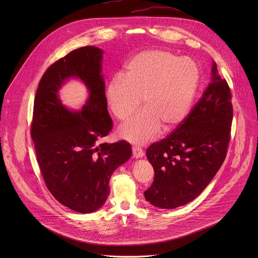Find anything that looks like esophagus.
I'll list each match as a JSON object with an SVG mask.
<instances>
[{
  "mask_svg": "<svg viewBox=\"0 0 258 258\" xmlns=\"http://www.w3.org/2000/svg\"><path fill=\"white\" fill-rule=\"evenodd\" d=\"M133 155L135 158H141L144 156V151L141 147L135 145V146H133Z\"/></svg>",
  "mask_w": 258,
  "mask_h": 258,
  "instance_id": "esophagus-1",
  "label": "esophagus"
}]
</instances>
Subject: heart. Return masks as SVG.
Instances as JSON below:
<instances>
[{"label":"heart","mask_w":258,"mask_h":258,"mask_svg":"<svg viewBox=\"0 0 258 258\" xmlns=\"http://www.w3.org/2000/svg\"><path fill=\"white\" fill-rule=\"evenodd\" d=\"M199 85V69L188 58L165 50H146L126 64L124 75L116 73L106 88L111 112L120 120L128 118L141 104L144 109L124 122L120 136L144 144L152 140L161 125L169 131L187 116Z\"/></svg>","instance_id":"1"}]
</instances>
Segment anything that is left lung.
Returning a JSON list of instances; mask_svg holds the SVG:
<instances>
[{
    "instance_id": "1",
    "label": "left lung",
    "mask_w": 258,
    "mask_h": 258,
    "mask_svg": "<svg viewBox=\"0 0 258 258\" xmlns=\"http://www.w3.org/2000/svg\"><path fill=\"white\" fill-rule=\"evenodd\" d=\"M231 89L212 64L211 83L189 114L146 151L154 180L144 192L152 205L172 209L197 198L224 163L231 140Z\"/></svg>"
}]
</instances>
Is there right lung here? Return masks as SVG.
<instances>
[{
    "label": "right lung",
    "instance_id": "add662e5",
    "mask_svg": "<svg viewBox=\"0 0 258 258\" xmlns=\"http://www.w3.org/2000/svg\"><path fill=\"white\" fill-rule=\"evenodd\" d=\"M102 55L101 49L86 46L54 62L42 77L33 103L30 136L46 186L57 201L81 213L105 203L110 176L132 155L124 140L99 143L113 128L101 75ZM69 77L81 78L90 92L81 113L69 112L56 96Z\"/></svg>",
    "mask_w": 258,
    "mask_h": 258
}]
</instances>
